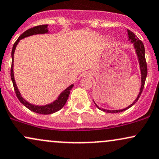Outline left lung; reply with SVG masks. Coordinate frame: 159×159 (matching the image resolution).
Masks as SVG:
<instances>
[{
	"instance_id": "left-lung-1",
	"label": "left lung",
	"mask_w": 159,
	"mask_h": 159,
	"mask_svg": "<svg viewBox=\"0 0 159 159\" xmlns=\"http://www.w3.org/2000/svg\"><path fill=\"white\" fill-rule=\"evenodd\" d=\"M127 35H128V41H130V43H133V47L135 49V54H136L138 61H139V69H140V72H141V87H140V92H139V95H138L137 98L135 99V101H133V103L127 107L122 109V110H107V109L104 108H100L99 107L95 104L94 101V104L96 106V107L99 109V110L103 111V112H109V113H117V112H123V111L127 110V109L130 108L132 106H133L135 103L137 102L138 100H139V97L141 96V93H142L143 89H144V86L145 83V80H146L147 75V63L146 60H145V49H144V46L143 44L142 41H141L139 40V38L137 37L136 35L133 33V32H131L130 30H127Z\"/></svg>"
}]
</instances>
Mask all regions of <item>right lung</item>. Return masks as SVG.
<instances>
[{
  "mask_svg": "<svg viewBox=\"0 0 159 159\" xmlns=\"http://www.w3.org/2000/svg\"><path fill=\"white\" fill-rule=\"evenodd\" d=\"M49 30H48V25L44 24V25H40V26H35V27H32L31 29H29L28 30L25 31L22 35H20V37L18 38L15 43H14L12 47V66H11V79L13 83V87H14V89L15 92V94H16L17 97H18V100L20 101V103L23 105H24L26 108H28L29 110L32 111V112H36L38 114H42V115H49V114H52L54 112H58V110H60L61 109L64 107V106L66 104V101H67L69 95H70V90L73 87L74 84H72L70 86H69L67 88L64 89V91L61 92L60 95H58V98L55 99V101H53L52 102L49 103L46 105H35L32 104L31 103L28 102L27 101H26L23 98L21 94H20V91H19L18 87H17L16 82L15 80V76H14V72H13V68H14V54L15 49H16L17 45L18 44V43L20 42V40L24 39L25 38H27L29 36L35 35H39V34H48L49 33Z\"/></svg>",
  "mask_w": 159,
  "mask_h": 159,
  "instance_id": "add662e5",
  "label": "right lung"
}]
</instances>
